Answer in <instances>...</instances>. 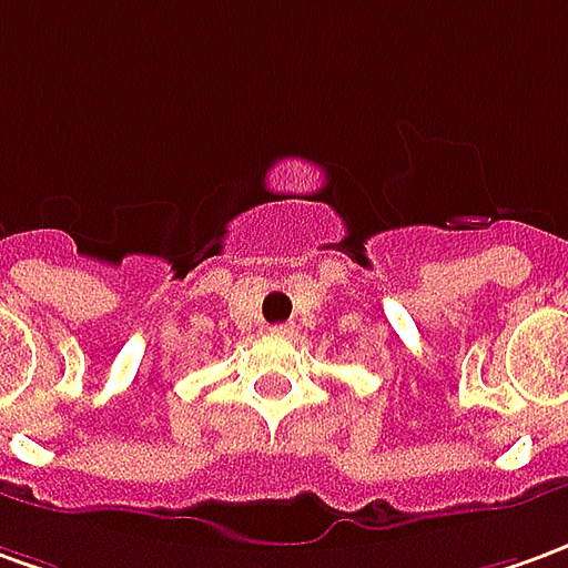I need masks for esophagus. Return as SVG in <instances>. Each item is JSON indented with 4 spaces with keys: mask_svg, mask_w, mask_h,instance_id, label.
Returning <instances> with one entry per match:
<instances>
[{
    "mask_svg": "<svg viewBox=\"0 0 568 568\" xmlns=\"http://www.w3.org/2000/svg\"><path fill=\"white\" fill-rule=\"evenodd\" d=\"M268 334H272V336H293V334H296V327H293V324H272V327H268Z\"/></svg>",
    "mask_w": 568,
    "mask_h": 568,
    "instance_id": "1",
    "label": "esophagus"
}]
</instances>
